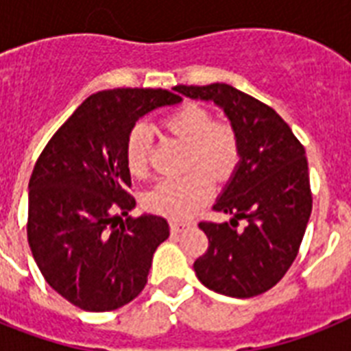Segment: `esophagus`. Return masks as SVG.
Listing matches in <instances>:
<instances>
[{
	"mask_svg": "<svg viewBox=\"0 0 351 351\" xmlns=\"http://www.w3.org/2000/svg\"><path fill=\"white\" fill-rule=\"evenodd\" d=\"M189 226H191L189 220H171V231L173 233H180V231H184Z\"/></svg>",
	"mask_w": 351,
	"mask_h": 351,
	"instance_id": "esophagus-1",
	"label": "esophagus"
}]
</instances>
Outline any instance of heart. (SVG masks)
<instances>
[{"instance_id": "heart-1", "label": "heart", "mask_w": 351, "mask_h": 351, "mask_svg": "<svg viewBox=\"0 0 351 351\" xmlns=\"http://www.w3.org/2000/svg\"><path fill=\"white\" fill-rule=\"evenodd\" d=\"M164 125L182 142L189 143L187 165L197 169L184 176L160 180L147 195V206L156 213L187 217L206 202L213 191L208 172L217 180L231 175L240 156L239 134L230 121H213L209 111L193 104H186L171 112ZM125 162L132 175L143 176L147 173L151 164V136L143 125H136L127 136Z\"/></svg>"}]
</instances>
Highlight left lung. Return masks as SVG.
I'll use <instances>...</instances> for the list:
<instances>
[{
    "instance_id": "8db88e82",
    "label": "left lung",
    "mask_w": 351,
    "mask_h": 351,
    "mask_svg": "<svg viewBox=\"0 0 351 351\" xmlns=\"http://www.w3.org/2000/svg\"><path fill=\"white\" fill-rule=\"evenodd\" d=\"M175 90L224 109L240 143L239 165L213 206L233 219L198 224L209 247L193 264L195 273L217 293L256 297L286 275L310 220L304 145L275 109L231 85H176ZM242 218L246 226L239 228Z\"/></svg>"
}]
</instances>
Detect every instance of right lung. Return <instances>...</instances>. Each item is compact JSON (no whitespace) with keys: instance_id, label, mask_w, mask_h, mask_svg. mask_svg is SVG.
I'll return each instance as SVG.
<instances>
[{"instance_id":"1","label":"right lung","mask_w":351,"mask_h":351,"mask_svg":"<svg viewBox=\"0 0 351 351\" xmlns=\"http://www.w3.org/2000/svg\"><path fill=\"white\" fill-rule=\"evenodd\" d=\"M165 89H112L90 95L49 140L29 182L27 237L54 291L85 311L129 304L147 284L156 247L169 237L164 217L124 216L136 206L127 193L125 142L156 107L178 104Z\"/></svg>"}]
</instances>
